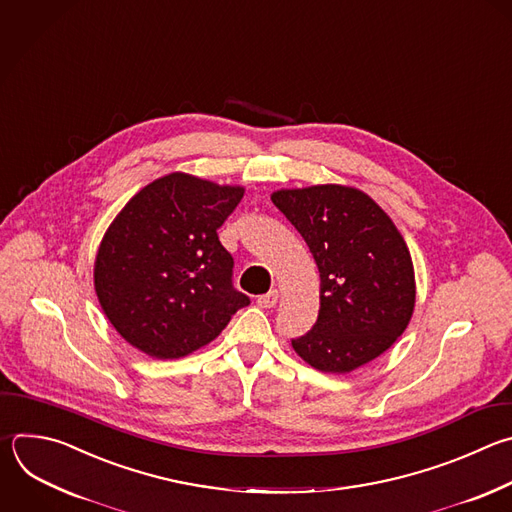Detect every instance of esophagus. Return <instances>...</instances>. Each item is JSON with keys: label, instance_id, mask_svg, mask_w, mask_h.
<instances>
[{"label": "esophagus", "instance_id": "34e87169", "mask_svg": "<svg viewBox=\"0 0 512 512\" xmlns=\"http://www.w3.org/2000/svg\"><path fill=\"white\" fill-rule=\"evenodd\" d=\"M277 299H279V293H277L275 289H271V291H267V293L259 295V297H257V303H259L261 307L269 309V307H273V305L277 303Z\"/></svg>", "mask_w": 512, "mask_h": 512}]
</instances>
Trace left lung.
I'll list each match as a JSON object with an SVG mask.
<instances>
[{"instance_id": "obj_1", "label": "left lung", "mask_w": 512, "mask_h": 512, "mask_svg": "<svg viewBox=\"0 0 512 512\" xmlns=\"http://www.w3.org/2000/svg\"><path fill=\"white\" fill-rule=\"evenodd\" d=\"M271 201L307 243L321 279L317 321L291 339L293 350L331 374L384 354L416 301L412 257L392 219L362 191L339 185L279 191Z\"/></svg>"}]
</instances>
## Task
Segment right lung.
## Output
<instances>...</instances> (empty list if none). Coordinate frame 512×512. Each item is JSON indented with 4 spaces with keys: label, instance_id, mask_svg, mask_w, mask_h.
<instances>
[{
    "label": "right lung",
    "instance_id": "add662e5",
    "mask_svg": "<svg viewBox=\"0 0 512 512\" xmlns=\"http://www.w3.org/2000/svg\"><path fill=\"white\" fill-rule=\"evenodd\" d=\"M241 199V187L173 173L120 211L98 249L94 285L128 344L152 358H183L251 303L233 287L235 261L217 235Z\"/></svg>",
    "mask_w": 512,
    "mask_h": 512
}]
</instances>
